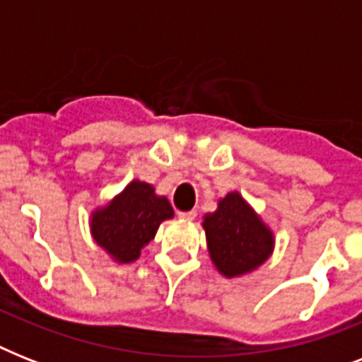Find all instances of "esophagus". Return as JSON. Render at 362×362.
Here are the masks:
<instances>
[{
    "instance_id": "34e87169",
    "label": "esophagus",
    "mask_w": 362,
    "mask_h": 362,
    "mask_svg": "<svg viewBox=\"0 0 362 362\" xmlns=\"http://www.w3.org/2000/svg\"><path fill=\"white\" fill-rule=\"evenodd\" d=\"M178 218L180 220H186V221H192L197 218V212L195 210H187V212H178Z\"/></svg>"
}]
</instances>
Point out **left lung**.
Wrapping results in <instances>:
<instances>
[{
  "mask_svg": "<svg viewBox=\"0 0 362 362\" xmlns=\"http://www.w3.org/2000/svg\"><path fill=\"white\" fill-rule=\"evenodd\" d=\"M209 253L216 269L227 278L252 272L263 264L274 247V237L240 193L233 192L204 216Z\"/></svg>",
  "mask_w": 362,
  "mask_h": 362,
  "instance_id": "left-lung-1",
  "label": "left lung"
}]
</instances>
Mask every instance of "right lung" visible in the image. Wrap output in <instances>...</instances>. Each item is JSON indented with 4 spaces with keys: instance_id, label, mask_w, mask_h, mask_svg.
<instances>
[{
    "instance_id": "right-lung-1",
    "label": "right lung",
    "mask_w": 362,
    "mask_h": 362,
    "mask_svg": "<svg viewBox=\"0 0 362 362\" xmlns=\"http://www.w3.org/2000/svg\"><path fill=\"white\" fill-rule=\"evenodd\" d=\"M175 216L165 197L146 182L133 180L107 206L92 214L93 240L118 263H131L156 237L161 221Z\"/></svg>"
}]
</instances>
